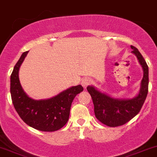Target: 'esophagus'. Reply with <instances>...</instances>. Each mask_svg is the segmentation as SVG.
<instances>
[{
	"label": "esophagus",
	"instance_id": "obj_1",
	"mask_svg": "<svg viewBox=\"0 0 157 157\" xmlns=\"http://www.w3.org/2000/svg\"><path fill=\"white\" fill-rule=\"evenodd\" d=\"M91 83H92V80L90 78H89V77H85V78L83 79L81 81L82 86H83L84 88H86V86H87L88 85H90Z\"/></svg>",
	"mask_w": 157,
	"mask_h": 157
}]
</instances>
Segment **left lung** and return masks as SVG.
I'll return each instance as SVG.
<instances>
[{"mask_svg": "<svg viewBox=\"0 0 157 157\" xmlns=\"http://www.w3.org/2000/svg\"><path fill=\"white\" fill-rule=\"evenodd\" d=\"M132 52L137 56L144 70V77L139 94L131 99H116L100 93L93 86L86 90L91 96L94 105L96 118L100 122L109 127H118L126 124L139 113L143 106L148 93L149 72L144 58L137 48L131 45Z\"/></svg>", "mask_w": 157, "mask_h": 157, "instance_id": "8db88e82", "label": "left lung"}]
</instances>
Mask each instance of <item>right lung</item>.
Segmentation results:
<instances>
[{
	"label": "right lung",
	"mask_w": 157,
	"mask_h": 157,
	"mask_svg": "<svg viewBox=\"0 0 157 157\" xmlns=\"http://www.w3.org/2000/svg\"><path fill=\"white\" fill-rule=\"evenodd\" d=\"M28 52H23L10 76V93L16 111L30 127L42 131H55L64 127L69 119L73 100L83 90L78 85L45 100H33L25 93L19 80V69Z\"/></svg>",
	"instance_id": "obj_1"
}]
</instances>
